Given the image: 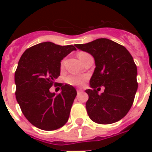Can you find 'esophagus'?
<instances>
[{
    "mask_svg": "<svg viewBox=\"0 0 152 152\" xmlns=\"http://www.w3.org/2000/svg\"><path fill=\"white\" fill-rule=\"evenodd\" d=\"M77 93H78V94H80V93H81L82 92V91H83V89H81V88H78V89H77Z\"/></svg>",
    "mask_w": 152,
    "mask_h": 152,
    "instance_id": "esophagus-1",
    "label": "esophagus"
}]
</instances>
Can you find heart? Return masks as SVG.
<instances>
[{
  "instance_id": "b5f03b06",
  "label": "heart",
  "mask_w": 152,
  "mask_h": 152,
  "mask_svg": "<svg viewBox=\"0 0 152 152\" xmlns=\"http://www.w3.org/2000/svg\"><path fill=\"white\" fill-rule=\"evenodd\" d=\"M88 53H86L84 52H80L78 53V57L80 58V60H81V58L85 56ZM87 80V76H76V75H70V76H67L66 79H65V81H66L67 83H69L70 85L73 86H80L82 84H83V83L85 82V80Z\"/></svg>"
}]
</instances>
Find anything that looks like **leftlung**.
I'll return each mask as SVG.
<instances>
[{
  "label": "left lung",
  "instance_id": "left-lung-1",
  "mask_svg": "<svg viewBox=\"0 0 152 152\" xmlns=\"http://www.w3.org/2000/svg\"><path fill=\"white\" fill-rule=\"evenodd\" d=\"M76 48L92 55L95 69L90 80L86 109L98 124L108 125L122 119L129 111L138 88L137 69L125 46L108 39H98ZM100 86L104 92L99 94Z\"/></svg>",
  "mask_w": 152,
  "mask_h": 152
}]
</instances>
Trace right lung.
Here are the masks:
<instances>
[{"instance_id":"obj_1","label":"right lung","mask_w":152,"mask_h":152,"mask_svg":"<svg viewBox=\"0 0 152 152\" xmlns=\"http://www.w3.org/2000/svg\"><path fill=\"white\" fill-rule=\"evenodd\" d=\"M73 50L76 49L72 45L45 42L26 50L18 62L16 100L25 118L40 129H57L69 120L76 90L61 84V92L56 95L50 88L60 76L61 60Z\"/></svg>"}]
</instances>
